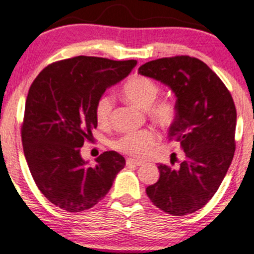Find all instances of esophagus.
<instances>
[{"mask_svg":"<svg viewBox=\"0 0 254 254\" xmlns=\"http://www.w3.org/2000/svg\"><path fill=\"white\" fill-rule=\"evenodd\" d=\"M143 164V161L142 160H136V159H132V158H127V165H136V166H140Z\"/></svg>","mask_w":254,"mask_h":254,"instance_id":"1","label":"esophagus"}]
</instances>
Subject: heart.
Wrapping results in <instances>:
<instances>
[{
    "mask_svg": "<svg viewBox=\"0 0 254 254\" xmlns=\"http://www.w3.org/2000/svg\"><path fill=\"white\" fill-rule=\"evenodd\" d=\"M127 101L138 107L148 110L149 116L161 125H170L176 116V107L169 100H158L160 88L155 82L143 76L130 78L122 90ZM113 111V99L110 95H102L96 104L95 114L100 124L110 122ZM158 141V135L153 130L146 129L141 131L127 132L114 142V147L127 154L142 157L146 155Z\"/></svg>",
    "mask_w": 254,
    "mask_h": 254,
    "instance_id": "obj_1",
    "label": "heart"
}]
</instances>
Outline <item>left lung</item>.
<instances>
[{
    "label": "left lung",
    "mask_w": 254,
    "mask_h": 254,
    "mask_svg": "<svg viewBox=\"0 0 254 254\" xmlns=\"http://www.w3.org/2000/svg\"><path fill=\"white\" fill-rule=\"evenodd\" d=\"M138 73L169 86L176 96V118L169 140L186 153L180 168L159 164L158 182L147 187L150 201L172 216H186L207 204L221 186L235 152L236 108L219 77L196 58H163Z\"/></svg>",
    "instance_id": "1"
}]
</instances>
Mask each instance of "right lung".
I'll return each instance as SVG.
<instances>
[{"label":"right lung","instance_id":"1","mask_svg":"<svg viewBox=\"0 0 254 254\" xmlns=\"http://www.w3.org/2000/svg\"><path fill=\"white\" fill-rule=\"evenodd\" d=\"M137 61L76 57L47 66L30 86L21 127L24 154L41 193L61 210L80 212L108 193L125 159L104 152L96 165L80 155L97 127L96 104Z\"/></svg>","mask_w":254,"mask_h":254}]
</instances>
